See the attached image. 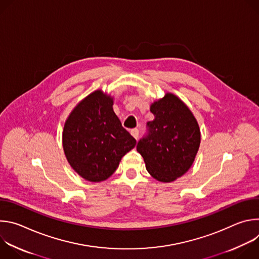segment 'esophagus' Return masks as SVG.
Returning a JSON list of instances; mask_svg holds the SVG:
<instances>
[{
	"label": "esophagus",
	"mask_w": 259,
	"mask_h": 259,
	"mask_svg": "<svg viewBox=\"0 0 259 259\" xmlns=\"http://www.w3.org/2000/svg\"><path fill=\"white\" fill-rule=\"evenodd\" d=\"M130 133H131V135H132L135 139H137V138H138V135H139V130H138L137 128H134V129H131V130H130Z\"/></svg>",
	"instance_id": "1"
}]
</instances>
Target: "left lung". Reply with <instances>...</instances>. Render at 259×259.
<instances>
[{
    "instance_id": "left-lung-1",
    "label": "left lung",
    "mask_w": 259,
    "mask_h": 259,
    "mask_svg": "<svg viewBox=\"0 0 259 259\" xmlns=\"http://www.w3.org/2000/svg\"><path fill=\"white\" fill-rule=\"evenodd\" d=\"M155 119L149 134L137 143L145 168L155 179L172 182L192 167L201 143V131L192 110L173 93L151 104Z\"/></svg>"
}]
</instances>
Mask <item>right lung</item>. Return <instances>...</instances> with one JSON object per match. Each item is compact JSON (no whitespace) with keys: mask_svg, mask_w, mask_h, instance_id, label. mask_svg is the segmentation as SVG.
Instances as JSON below:
<instances>
[{"mask_svg":"<svg viewBox=\"0 0 259 259\" xmlns=\"http://www.w3.org/2000/svg\"><path fill=\"white\" fill-rule=\"evenodd\" d=\"M114 97L96 90L82 99L67 117L62 146L70 167L90 182L112 176L136 140L114 112Z\"/></svg>","mask_w":259,"mask_h":259,"instance_id":"add662e5","label":"right lung"}]
</instances>
